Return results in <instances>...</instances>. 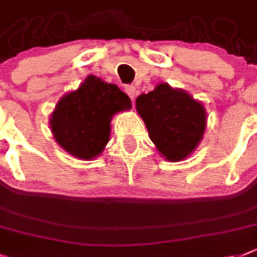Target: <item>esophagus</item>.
Here are the masks:
<instances>
[{
	"mask_svg": "<svg viewBox=\"0 0 257 257\" xmlns=\"http://www.w3.org/2000/svg\"><path fill=\"white\" fill-rule=\"evenodd\" d=\"M124 90L128 95H130V98L134 99L135 98V94H137V90H135V86L134 85H126L124 86Z\"/></svg>",
	"mask_w": 257,
	"mask_h": 257,
	"instance_id": "obj_1",
	"label": "esophagus"
}]
</instances>
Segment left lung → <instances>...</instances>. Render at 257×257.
Listing matches in <instances>:
<instances>
[{
    "label": "left lung",
    "mask_w": 257,
    "mask_h": 257,
    "mask_svg": "<svg viewBox=\"0 0 257 257\" xmlns=\"http://www.w3.org/2000/svg\"><path fill=\"white\" fill-rule=\"evenodd\" d=\"M137 110L158 151L169 162L188 158L202 141L206 111L185 90L159 84L138 97Z\"/></svg>",
    "instance_id": "obj_1"
}]
</instances>
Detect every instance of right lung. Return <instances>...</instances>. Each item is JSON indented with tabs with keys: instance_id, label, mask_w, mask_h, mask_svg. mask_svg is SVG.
Segmentation results:
<instances>
[{
	"instance_id": "right-lung-1",
	"label": "right lung",
	"mask_w": 257,
	"mask_h": 257,
	"mask_svg": "<svg viewBox=\"0 0 257 257\" xmlns=\"http://www.w3.org/2000/svg\"><path fill=\"white\" fill-rule=\"evenodd\" d=\"M130 109L128 95L118 86L88 76L77 90L67 93L57 102L50 118L51 131L68 154L92 160L109 142L114 114Z\"/></svg>"
}]
</instances>
